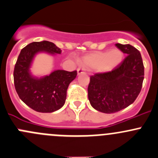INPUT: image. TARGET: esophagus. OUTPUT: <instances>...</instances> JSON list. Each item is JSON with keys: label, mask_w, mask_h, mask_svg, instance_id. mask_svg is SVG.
Wrapping results in <instances>:
<instances>
[{"label": "esophagus", "mask_w": 158, "mask_h": 158, "mask_svg": "<svg viewBox=\"0 0 158 158\" xmlns=\"http://www.w3.org/2000/svg\"><path fill=\"white\" fill-rule=\"evenodd\" d=\"M85 72H84V70L82 69L81 68H78L77 69V74L78 75H80V74H82V73H84Z\"/></svg>", "instance_id": "obj_1"}]
</instances>
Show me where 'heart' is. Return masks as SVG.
Masks as SVG:
<instances>
[{
  "instance_id": "obj_1",
  "label": "heart",
  "mask_w": 158,
  "mask_h": 158,
  "mask_svg": "<svg viewBox=\"0 0 158 158\" xmlns=\"http://www.w3.org/2000/svg\"><path fill=\"white\" fill-rule=\"evenodd\" d=\"M123 54L120 49L114 48L110 51L94 52L81 59V62L89 68L96 69L101 73H106L117 66L122 62Z\"/></svg>"
}]
</instances>
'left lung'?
<instances>
[{"mask_svg":"<svg viewBox=\"0 0 158 158\" xmlns=\"http://www.w3.org/2000/svg\"><path fill=\"white\" fill-rule=\"evenodd\" d=\"M126 58L111 72L90 76L88 98L95 110L113 113L132 104L142 88L144 68L140 52L131 45L116 44Z\"/></svg>","mask_w":158,"mask_h":158,"instance_id":"8db88e82","label":"left lung"}]
</instances>
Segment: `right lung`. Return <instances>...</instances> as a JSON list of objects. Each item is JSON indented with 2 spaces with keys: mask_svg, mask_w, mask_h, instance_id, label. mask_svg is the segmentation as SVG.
I'll return each mask as SVG.
<instances>
[{
  "mask_svg": "<svg viewBox=\"0 0 158 158\" xmlns=\"http://www.w3.org/2000/svg\"><path fill=\"white\" fill-rule=\"evenodd\" d=\"M40 52L61 54L62 50L48 41L34 42L21 49L14 70V82L20 99L32 110L52 113L63 106L69 85L76 79L77 72L55 70L42 77L34 76L31 67L34 58Z\"/></svg>",
  "mask_w": 158,
  "mask_h": 158,
  "instance_id": "obj_1",
  "label": "right lung"
}]
</instances>
